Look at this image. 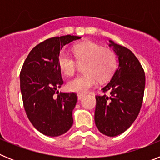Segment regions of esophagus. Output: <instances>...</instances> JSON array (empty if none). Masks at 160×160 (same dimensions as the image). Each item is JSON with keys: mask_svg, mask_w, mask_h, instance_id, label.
<instances>
[{"mask_svg": "<svg viewBox=\"0 0 160 160\" xmlns=\"http://www.w3.org/2000/svg\"><path fill=\"white\" fill-rule=\"evenodd\" d=\"M84 94H78V99L81 100L83 97H84Z\"/></svg>", "mask_w": 160, "mask_h": 160, "instance_id": "obj_1", "label": "esophagus"}]
</instances>
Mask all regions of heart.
<instances>
[{
    "instance_id": "obj_1",
    "label": "heart",
    "mask_w": 160,
    "mask_h": 160,
    "mask_svg": "<svg viewBox=\"0 0 160 160\" xmlns=\"http://www.w3.org/2000/svg\"><path fill=\"white\" fill-rule=\"evenodd\" d=\"M77 62L83 66V74L68 82V90L73 92L86 93L95 87L98 81H107L112 76L117 66L116 54L110 49L92 42H84L73 47ZM77 62L71 56L62 52L58 58L61 70L66 75H72L77 69Z\"/></svg>"
}]
</instances>
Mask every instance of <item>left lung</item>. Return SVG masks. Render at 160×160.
Returning <instances> with one entry per match:
<instances>
[{
  "label": "left lung",
  "instance_id": "8db88e82",
  "mask_svg": "<svg viewBox=\"0 0 160 160\" xmlns=\"http://www.w3.org/2000/svg\"><path fill=\"white\" fill-rule=\"evenodd\" d=\"M118 65L111 81L102 89L109 95L96 96L94 121L98 131L110 137L127 131L138 116L145 89V73L138 58L128 48L109 40Z\"/></svg>",
  "mask_w": 160,
  "mask_h": 160
}]
</instances>
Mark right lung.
<instances>
[{"label":"right lung","mask_w":160,"mask_h":160,"mask_svg":"<svg viewBox=\"0 0 160 160\" xmlns=\"http://www.w3.org/2000/svg\"><path fill=\"white\" fill-rule=\"evenodd\" d=\"M80 38L66 35L41 42L29 53L20 73L25 113L32 126L47 136L63 135L73 125L77 94L60 92L55 96L63 84L58 58L66 45Z\"/></svg>","instance_id":"obj_1"}]
</instances>
